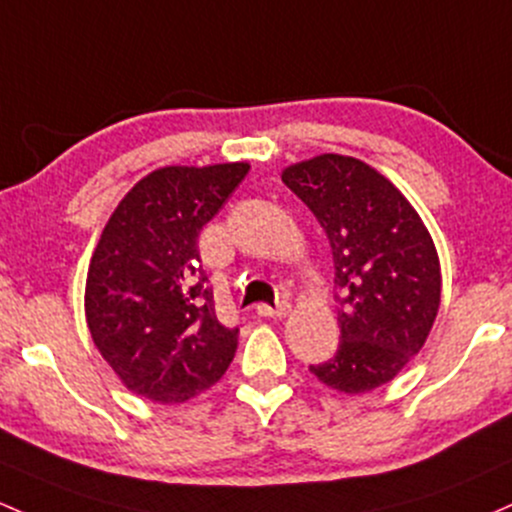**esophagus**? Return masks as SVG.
<instances>
[{
    "label": "esophagus",
    "instance_id": "obj_1",
    "mask_svg": "<svg viewBox=\"0 0 512 512\" xmlns=\"http://www.w3.org/2000/svg\"><path fill=\"white\" fill-rule=\"evenodd\" d=\"M289 311H291L289 303H279V306H267V303H260V306H257V316H262V318H284Z\"/></svg>",
    "mask_w": 512,
    "mask_h": 512
}]
</instances>
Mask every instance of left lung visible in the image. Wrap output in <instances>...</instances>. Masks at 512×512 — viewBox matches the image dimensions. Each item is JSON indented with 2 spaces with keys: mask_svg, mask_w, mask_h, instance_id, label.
I'll return each mask as SVG.
<instances>
[{
  "mask_svg": "<svg viewBox=\"0 0 512 512\" xmlns=\"http://www.w3.org/2000/svg\"><path fill=\"white\" fill-rule=\"evenodd\" d=\"M330 240L340 345L313 364L320 384L367 393L418 355L440 308V260L418 211L357 157L325 153L282 172Z\"/></svg>",
  "mask_w": 512,
  "mask_h": 512,
  "instance_id": "obj_1",
  "label": "left lung"
}]
</instances>
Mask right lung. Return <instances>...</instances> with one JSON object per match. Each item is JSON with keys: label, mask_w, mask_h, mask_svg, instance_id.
Wrapping results in <instances>:
<instances>
[{"label": "right lung", "mask_w": 512, "mask_h": 512, "mask_svg": "<svg viewBox=\"0 0 512 512\" xmlns=\"http://www.w3.org/2000/svg\"><path fill=\"white\" fill-rule=\"evenodd\" d=\"M247 170V162L160 167L101 230L84 313L101 357L138 396L184 403L233 362L238 328L218 323L196 243Z\"/></svg>", "instance_id": "1"}]
</instances>
